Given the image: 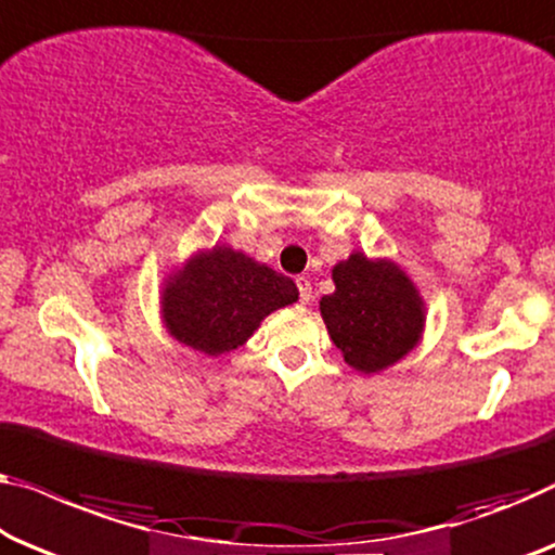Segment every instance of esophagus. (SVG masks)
<instances>
[{"label": "esophagus", "instance_id": "1", "mask_svg": "<svg viewBox=\"0 0 555 555\" xmlns=\"http://www.w3.org/2000/svg\"><path fill=\"white\" fill-rule=\"evenodd\" d=\"M296 286H299V301L309 304L311 301V281L307 276L296 279Z\"/></svg>", "mask_w": 555, "mask_h": 555}]
</instances>
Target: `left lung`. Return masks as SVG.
<instances>
[{
    "instance_id": "left-lung-1",
    "label": "left lung",
    "mask_w": 555,
    "mask_h": 555,
    "mask_svg": "<svg viewBox=\"0 0 555 555\" xmlns=\"http://www.w3.org/2000/svg\"><path fill=\"white\" fill-rule=\"evenodd\" d=\"M334 292L319 311L345 362L362 374H377L400 362L425 332V301L400 263L349 254L332 269Z\"/></svg>"
}]
</instances>
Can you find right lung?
Segmentation results:
<instances>
[{"mask_svg":"<svg viewBox=\"0 0 555 555\" xmlns=\"http://www.w3.org/2000/svg\"><path fill=\"white\" fill-rule=\"evenodd\" d=\"M296 299L299 288L292 279L216 244L163 279L160 317L178 345L218 357L246 345L271 311Z\"/></svg>","mask_w":555,"mask_h":555,"instance_id":"right-lung-1","label":"right lung"}]
</instances>
